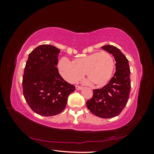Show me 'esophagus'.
<instances>
[{
	"instance_id": "34e87169",
	"label": "esophagus",
	"mask_w": 154,
	"mask_h": 154,
	"mask_svg": "<svg viewBox=\"0 0 154 154\" xmlns=\"http://www.w3.org/2000/svg\"><path fill=\"white\" fill-rule=\"evenodd\" d=\"M75 88H76V90H82L83 88L82 86H79V85H76V86H75Z\"/></svg>"
}]
</instances>
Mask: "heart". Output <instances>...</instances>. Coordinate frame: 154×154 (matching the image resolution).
<instances>
[{
	"instance_id": "heart-1",
	"label": "heart",
	"mask_w": 154,
	"mask_h": 154,
	"mask_svg": "<svg viewBox=\"0 0 154 154\" xmlns=\"http://www.w3.org/2000/svg\"><path fill=\"white\" fill-rule=\"evenodd\" d=\"M114 59L107 51L94 52L73 59L72 62L62 58L58 64L62 77L74 83L83 77V72L92 85L103 86L111 79L114 70Z\"/></svg>"
}]
</instances>
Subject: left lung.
Masks as SVG:
<instances>
[{
    "instance_id": "left-lung-1",
    "label": "left lung",
    "mask_w": 154,
    "mask_h": 154,
    "mask_svg": "<svg viewBox=\"0 0 154 154\" xmlns=\"http://www.w3.org/2000/svg\"><path fill=\"white\" fill-rule=\"evenodd\" d=\"M111 54L116 60V72L107 84L93 90L92 98L86 102L88 109L101 118H111L120 114L128 100L130 88V70L128 60L113 45L102 47Z\"/></svg>"
}]
</instances>
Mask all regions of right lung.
Wrapping results in <instances>:
<instances>
[{"instance_id": "1", "label": "right lung", "mask_w": 154, "mask_h": 154, "mask_svg": "<svg viewBox=\"0 0 154 154\" xmlns=\"http://www.w3.org/2000/svg\"><path fill=\"white\" fill-rule=\"evenodd\" d=\"M60 49L41 45L28 56L23 75V94L30 109L40 116H53L66 107L75 87L64 81L56 67Z\"/></svg>"}]
</instances>
